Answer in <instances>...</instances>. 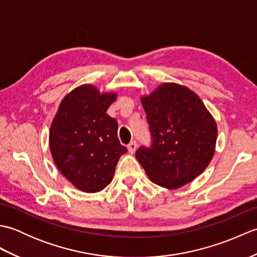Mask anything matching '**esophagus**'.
<instances>
[{
	"label": "esophagus",
	"mask_w": 257,
	"mask_h": 257,
	"mask_svg": "<svg viewBox=\"0 0 257 257\" xmlns=\"http://www.w3.org/2000/svg\"><path fill=\"white\" fill-rule=\"evenodd\" d=\"M136 149H137V143H136V141H132V143L128 145V150L130 154H135Z\"/></svg>",
	"instance_id": "1"
}]
</instances>
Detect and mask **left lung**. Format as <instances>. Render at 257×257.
<instances>
[{"label":"left lung","instance_id":"8db88e82","mask_svg":"<svg viewBox=\"0 0 257 257\" xmlns=\"http://www.w3.org/2000/svg\"><path fill=\"white\" fill-rule=\"evenodd\" d=\"M152 145L136 158L152 182L178 189L200 176L214 155L217 127L200 97L188 87L165 83L141 97Z\"/></svg>","mask_w":257,"mask_h":257}]
</instances>
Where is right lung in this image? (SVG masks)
Returning <instances> with one entry per match:
<instances>
[{"label":"right lung","mask_w":257,"mask_h":257,"mask_svg":"<svg viewBox=\"0 0 257 257\" xmlns=\"http://www.w3.org/2000/svg\"><path fill=\"white\" fill-rule=\"evenodd\" d=\"M116 92L86 84L64 97L50 129V149L57 169L75 188L95 193L111 182L119 158L118 122L106 113Z\"/></svg>","instance_id":"right-lung-1"}]
</instances>
